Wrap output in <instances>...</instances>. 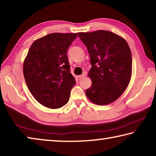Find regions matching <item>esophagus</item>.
Instances as JSON below:
<instances>
[{
	"instance_id": "esophagus-1",
	"label": "esophagus",
	"mask_w": 156,
	"mask_h": 156,
	"mask_svg": "<svg viewBox=\"0 0 156 156\" xmlns=\"http://www.w3.org/2000/svg\"><path fill=\"white\" fill-rule=\"evenodd\" d=\"M85 73H83V74H82V75H80V76H78V78L80 79H82V78H83L84 77H85Z\"/></svg>"
}]
</instances>
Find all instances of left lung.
Wrapping results in <instances>:
<instances>
[{
  "label": "left lung",
  "instance_id": "obj_1",
  "mask_svg": "<svg viewBox=\"0 0 156 156\" xmlns=\"http://www.w3.org/2000/svg\"><path fill=\"white\" fill-rule=\"evenodd\" d=\"M90 57L88 76L91 85L85 91L95 104L104 105L116 101L129 84L132 73V55L122 37L107 30L78 33Z\"/></svg>",
  "mask_w": 156,
  "mask_h": 156
}]
</instances>
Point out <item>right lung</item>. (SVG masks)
Segmentation results:
<instances>
[{
  "instance_id": "add662e5",
  "label": "right lung",
  "mask_w": 156,
  "mask_h": 156,
  "mask_svg": "<svg viewBox=\"0 0 156 156\" xmlns=\"http://www.w3.org/2000/svg\"><path fill=\"white\" fill-rule=\"evenodd\" d=\"M77 33H51L34 41L23 62L26 85L41 105L57 109L67 103L76 80L66 52Z\"/></svg>"
}]
</instances>
